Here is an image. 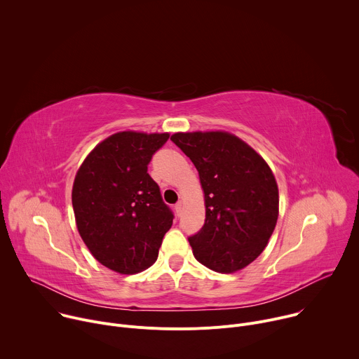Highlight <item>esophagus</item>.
<instances>
[{
  "label": "esophagus",
  "mask_w": 359,
  "mask_h": 359,
  "mask_svg": "<svg viewBox=\"0 0 359 359\" xmlns=\"http://www.w3.org/2000/svg\"><path fill=\"white\" fill-rule=\"evenodd\" d=\"M175 209H176V213H177V215H180V213H182V209H183V203H182V201H177V203H176V206H175Z\"/></svg>",
  "instance_id": "obj_1"
}]
</instances>
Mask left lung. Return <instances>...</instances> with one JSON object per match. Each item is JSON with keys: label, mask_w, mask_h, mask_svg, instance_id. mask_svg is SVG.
<instances>
[{"label": "left lung", "mask_w": 359, "mask_h": 359, "mask_svg": "<svg viewBox=\"0 0 359 359\" xmlns=\"http://www.w3.org/2000/svg\"><path fill=\"white\" fill-rule=\"evenodd\" d=\"M170 140L196 166L206 220L189 237L198 263L234 273L266 248L278 219V187L257 151L226 132L175 133Z\"/></svg>", "instance_id": "obj_1"}]
</instances>
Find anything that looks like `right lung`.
I'll return each instance as SVG.
<instances>
[{"label":"right lung","mask_w":359,"mask_h":359,"mask_svg":"<svg viewBox=\"0 0 359 359\" xmlns=\"http://www.w3.org/2000/svg\"><path fill=\"white\" fill-rule=\"evenodd\" d=\"M169 133L121 132L100 142L79 168L72 206L78 231L105 267L135 274L150 267L173 212L147 173L151 156Z\"/></svg>","instance_id":"1"}]
</instances>
